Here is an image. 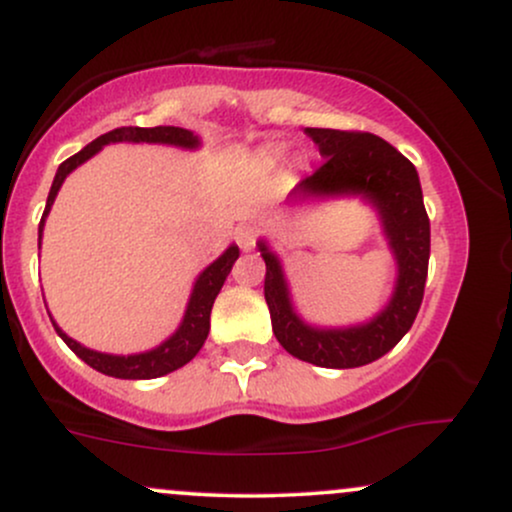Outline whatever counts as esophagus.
<instances>
[{
	"mask_svg": "<svg viewBox=\"0 0 512 512\" xmlns=\"http://www.w3.org/2000/svg\"><path fill=\"white\" fill-rule=\"evenodd\" d=\"M257 236H260V233H257L255 226H240L236 231V240L243 250H255Z\"/></svg>",
	"mask_w": 512,
	"mask_h": 512,
	"instance_id": "esophagus-1",
	"label": "esophagus"
}]
</instances>
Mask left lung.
Instances as JSON below:
<instances>
[{"instance_id": "8db88e82", "label": "left lung", "mask_w": 512, "mask_h": 512, "mask_svg": "<svg viewBox=\"0 0 512 512\" xmlns=\"http://www.w3.org/2000/svg\"><path fill=\"white\" fill-rule=\"evenodd\" d=\"M317 144L325 163L313 175L298 182L301 195H337L361 192L383 216V226L395 250L399 276L392 301L368 325L349 330H315L293 313L284 274L276 257L260 243L267 274V298L272 330L291 356L322 368H358L378 361L409 327L414 325L424 301L428 255H431V223L421 195V182L414 163L392 144L370 132L349 129H305Z\"/></svg>"}]
</instances>
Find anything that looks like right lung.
<instances>
[{
  "label": "right lung",
  "instance_id": "right-lung-1",
  "mask_svg": "<svg viewBox=\"0 0 512 512\" xmlns=\"http://www.w3.org/2000/svg\"><path fill=\"white\" fill-rule=\"evenodd\" d=\"M110 142H158V144H175V146H197V137L192 132L182 127H117L113 132H105L98 139H93L91 144L84 146L79 154H74L72 158L62 163L57 168L55 180H52L50 195H48V204H45L43 219H40L38 226V245H40V236H43V223L45 216L55 202L57 190L62 187L64 178L76 166L88 161L96 151H101V146L110 144ZM240 250L236 245H231L223 255L216 260L214 264H209L202 274H199L195 291H192L190 303H187V313L185 320H182L180 330L163 342L158 349L146 351V354H134V356H110V354H101V351H91L86 346H81L79 342H74L72 337H67L60 327L55 325V330L60 337L64 339V344L74 351L81 361L88 363L91 368L101 370L105 375H113V378H122V380H151V378H161V375L173 373L190 363L192 358L197 356V351L202 349L204 339L209 334V315H211V305H214L216 296H219L223 281H226L228 272H231L233 262L238 260Z\"/></svg>",
  "mask_w": 512,
  "mask_h": 512
}]
</instances>
